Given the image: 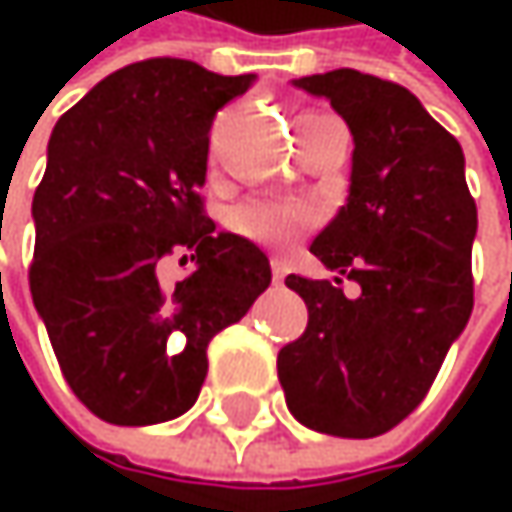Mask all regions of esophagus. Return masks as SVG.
Here are the masks:
<instances>
[{"mask_svg":"<svg viewBox=\"0 0 512 512\" xmlns=\"http://www.w3.org/2000/svg\"><path fill=\"white\" fill-rule=\"evenodd\" d=\"M284 275H287L284 263H281V260H272V281H275V284H281V281H284Z\"/></svg>","mask_w":512,"mask_h":512,"instance_id":"obj_1","label":"esophagus"}]
</instances>
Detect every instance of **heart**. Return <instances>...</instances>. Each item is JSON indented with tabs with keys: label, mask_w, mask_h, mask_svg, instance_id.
Returning a JSON list of instances; mask_svg holds the SVG:
<instances>
[{
	"label": "heart",
	"mask_w": 512,
	"mask_h": 512,
	"mask_svg": "<svg viewBox=\"0 0 512 512\" xmlns=\"http://www.w3.org/2000/svg\"><path fill=\"white\" fill-rule=\"evenodd\" d=\"M314 219L317 213L308 204L272 201V198H249L228 213L231 231L269 249L293 246L314 225Z\"/></svg>",
	"instance_id": "obj_1"
}]
</instances>
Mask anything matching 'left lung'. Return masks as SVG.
<instances>
[{"mask_svg":"<svg viewBox=\"0 0 512 512\" xmlns=\"http://www.w3.org/2000/svg\"><path fill=\"white\" fill-rule=\"evenodd\" d=\"M326 97L353 133L350 195L311 255L341 278L284 284L308 305V329L278 353L293 418L317 433L373 439L430 391L471 317L477 207L460 142L388 79L350 67L293 79Z\"/></svg>","mask_w":512,"mask_h":512,"instance_id":"obj_1","label":"left lung"}]
</instances>
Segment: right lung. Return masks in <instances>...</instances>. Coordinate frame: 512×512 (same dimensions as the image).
Listing matches in <instances>:
<instances>
[{"label": "right lung", "mask_w": 512, "mask_h": 512, "mask_svg": "<svg viewBox=\"0 0 512 512\" xmlns=\"http://www.w3.org/2000/svg\"><path fill=\"white\" fill-rule=\"evenodd\" d=\"M252 82L148 58L97 82L52 127L29 287L67 385L109 424L183 415L204 385L207 344L272 281L266 255L216 231L198 195L210 124ZM171 251L196 266L165 291L158 266Z\"/></svg>", "instance_id": "right-lung-1"}]
</instances>
